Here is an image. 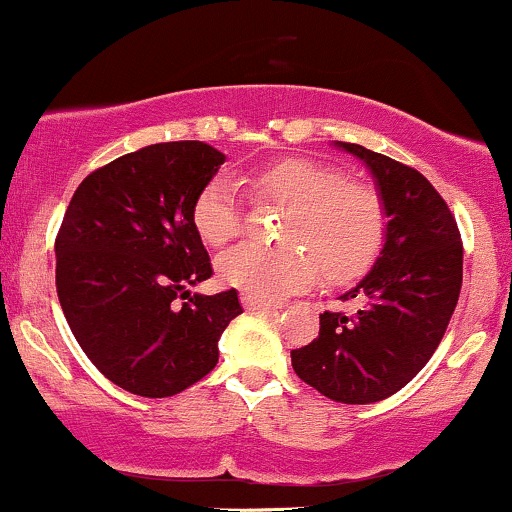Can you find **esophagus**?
Instances as JSON below:
<instances>
[{"instance_id":"esophagus-1","label":"esophagus","mask_w":512,"mask_h":512,"mask_svg":"<svg viewBox=\"0 0 512 512\" xmlns=\"http://www.w3.org/2000/svg\"><path fill=\"white\" fill-rule=\"evenodd\" d=\"M241 304H244L246 312H273V304H266L261 300H254V297H241Z\"/></svg>"}]
</instances>
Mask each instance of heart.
<instances>
[{
    "label": "heart",
    "instance_id": "obj_1",
    "mask_svg": "<svg viewBox=\"0 0 512 512\" xmlns=\"http://www.w3.org/2000/svg\"><path fill=\"white\" fill-rule=\"evenodd\" d=\"M258 203L287 208L283 241L292 246H237L217 261L222 283L246 297L278 302L317 280L348 283L375 261L384 237L382 200L363 183L329 164L285 157L244 176ZM193 227L208 246H225L239 234V188L229 176H215L193 203Z\"/></svg>",
    "mask_w": 512,
    "mask_h": 512
}]
</instances>
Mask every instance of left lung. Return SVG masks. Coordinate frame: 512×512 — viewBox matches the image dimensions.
<instances>
[{
  "instance_id": "obj_1",
  "label": "left lung",
  "mask_w": 512,
  "mask_h": 512,
  "mask_svg": "<svg viewBox=\"0 0 512 512\" xmlns=\"http://www.w3.org/2000/svg\"><path fill=\"white\" fill-rule=\"evenodd\" d=\"M375 179L387 229L375 266L341 300L353 314H319V338L292 350L297 377L341 404H375L406 387L445 336L462 290L455 217L423 174L363 145L336 142Z\"/></svg>"
}]
</instances>
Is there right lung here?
Instances as JSON below:
<instances>
[{"label": "right lung", "instance_id": "right-lung-1", "mask_svg": "<svg viewBox=\"0 0 512 512\" xmlns=\"http://www.w3.org/2000/svg\"><path fill=\"white\" fill-rule=\"evenodd\" d=\"M225 159L198 140L159 142L72 195L55 241L57 297L86 358L125 392L162 399L203 380L241 314L237 290L191 295L212 275L193 203Z\"/></svg>", "mask_w": 512, "mask_h": 512}]
</instances>
